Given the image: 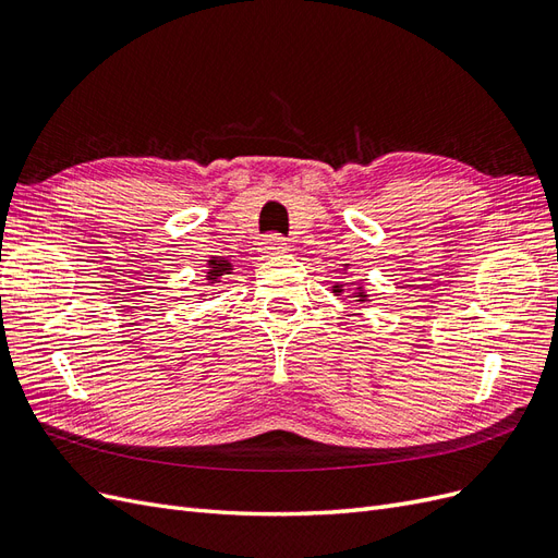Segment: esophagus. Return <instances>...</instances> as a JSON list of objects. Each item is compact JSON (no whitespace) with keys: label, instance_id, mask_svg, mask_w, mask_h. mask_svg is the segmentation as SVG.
<instances>
[{"label":"esophagus","instance_id":"34e87169","mask_svg":"<svg viewBox=\"0 0 558 558\" xmlns=\"http://www.w3.org/2000/svg\"><path fill=\"white\" fill-rule=\"evenodd\" d=\"M260 246H263L260 251L267 253V256H272V253H281V251L289 248V244H286V238H281V234H277V232L267 234Z\"/></svg>","mask_w":558,"mask_h":558}]
</instances>
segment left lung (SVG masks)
<instances>
[{
	"mask_svg": "<svg viewBox=\"0 0 558 558\" xmlns=\"http://www.w3.org/2000/svg\"><path fill=\"white\" fill-rule=\"evenodd\" d=\"M332 291H335V293H337V295H340V293H342V291H344V289H342V286H335V289H332ZM361 298H365V295H361Z\"/></svg>",
	"mask_w": 558,
	"mask_h": 558,
	"instance_id": "1",
	"label": "left lung"
}]
</instances>
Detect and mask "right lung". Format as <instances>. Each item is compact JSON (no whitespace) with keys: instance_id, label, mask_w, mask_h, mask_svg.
Segmentation results:
<instances>
[{"instance_id":"add662e5","label":"right lung","mask_w":558,"mask_h":558,"mask_svg":"<svg viewBox=\"0 0 558 558\" xmlns=\"http://www.w3.org/2000/svg\"><path fill=\"white\" fill-rule=\"evenodd\" d=\"M228 269H230V263L226 258H211L209 260V272H207L209 283H218V279L228 275Z\"/></svg>"}]
</instances>
